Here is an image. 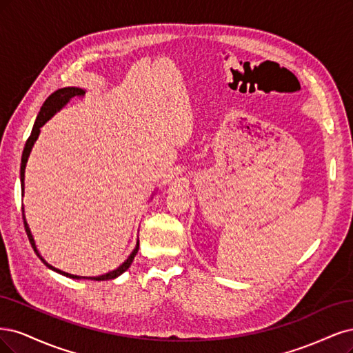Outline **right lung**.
<instances>
[{"mask_svg":"<svg viewBox=\"0 0 353 353\" xmlns=\"http://www.w3.org/2000/svg\"><path fill=\"white\" fill-rule=\"evenodd\" d=\"M86 90L82 89V88H76V86H67V88H61L59 90H55L54 94H51L47 99H45V102L42 104L39 112H38V117L35 120V124H33L32 128V132H30V136L29 139L26 141V145H25V150H23V154H21V164H20V185H21V195H25V168H26V164H28V160H29V155L32 152V148L33 145H35L38 136L41 133V128L43 126L45 123H47L51 117H54V114H57L64 105H67L70 102V99L76 98V97H81V95H85ZM21 214H23V223H25V229H26V233H28V237H29V242L33 248V251H35V254L39 256V259L42 261V263L47 265L50 270L52 271H57L60 272V274L65 276V277H70V279H74V280H82V279H88V280H95V281H104V280H112V279H117L119 276H121L124 271H128L129 267L132 265L133 259L136 256V254H138L139 251V241L136 242V246L132 251V254L128 256V259L124 261V263L117 267L116 270L112 271H108L105 272V274L102 276H97V277H83V276H74V274H69V272H64L59 268L52 267L51 264H48L47 261H45L42 258V255L39 254L38 251V246L35 243V239H33L32 236V232L29 229V224L26 221V215H25V207H21Z\"/></svg>","mask_w":353,"mask_h":353,"instance_id":"add662e5","label":"right lung"}]
</instances>
